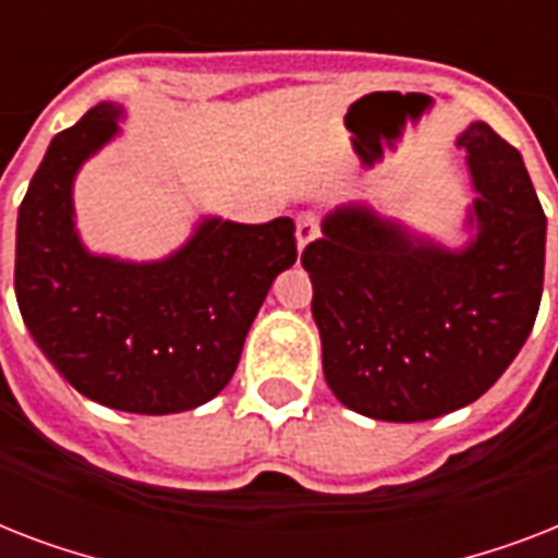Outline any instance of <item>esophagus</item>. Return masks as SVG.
<instances>
[{
    "instance_id": "esophagus-1",
    "label": "esophagus",
    "mask_w": 558,
    "mask_h": 558,
    "mask_svg": "<svg viewBox=\"0 0 558 558\" xmlns=\"http://www.w3.org/2000/svg\"><path fill=\"white\" fill-rule=\"evenodd\" d=\"M318 236V219L315 214H301L295 222V240H298V252H304L306 245L313 243Z\"/></svg>"
}]
</instances>
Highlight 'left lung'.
I'll return each mask as SVG.
<instances>
[{
    "mask_svg": "<svg viewBox=\"0 0 558 558\" xmlns=\"http://www.w3.org/2000/svg\"><path fill=\"white\" fill-rule=\"evenodd\" d=\"M458 144L475 191L460 243L356 199L324 217L301 257L324 379L371 420L420 423L475 402L536 324L547 217L524 159L484 121Z\"/></svg>",
    "mask_w": 558,
    "mask_h": 558,
    "instance_id": "1",
    "label": "left lung"
}]
</instances>
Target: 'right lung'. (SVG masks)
Listing matches in <instances>:
<instances>
[{
    "mask_svg": "<svg viewBox=\"0 0 558 558\" xmlns=\"http://www.w3.org/2000/svg\"><path fill=\"white\" fill-rule=\"evenodd\" d=\"M124 118L121 104H98L51 138L16 217L13 289L31 339L74 390L130 414H179L234 376L271 283L295 263V226L202 214L159 260L92 252L74 179Z\"/></svg>",
    "mask_w": 558,
    "mask_h": 558,
    "instance_id": "right-lung-1",
    "label": "right lung"
}]
</instances>
